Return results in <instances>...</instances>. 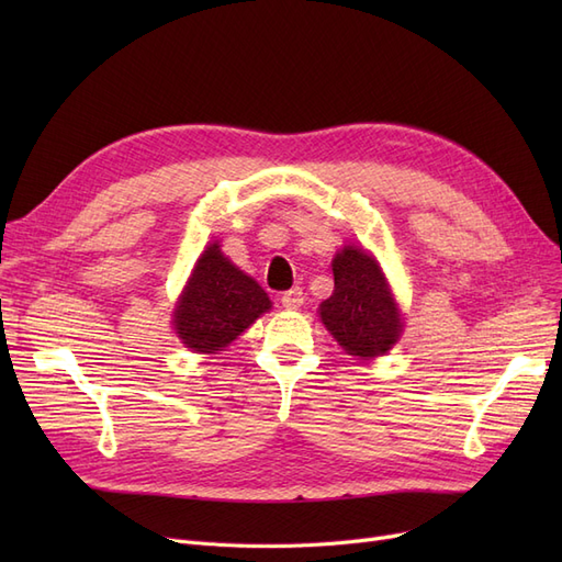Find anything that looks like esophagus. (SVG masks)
<instances>
[{"label": "esophagus", "instance_id": "obj_1", "mask_svg": "<svg viewBox=\"0 0 562 562\" xmlns=\"http://www.w3.org/2000/svg\"><path fill=\"white\" fill-rule=\"evenodd\" d=\"M302 302H304L302 288H291V291H285V293L281 295V304H283L285 310H300Z\"/></svg>", "mask_w": 562, "mask_h": 562}]
</instances>
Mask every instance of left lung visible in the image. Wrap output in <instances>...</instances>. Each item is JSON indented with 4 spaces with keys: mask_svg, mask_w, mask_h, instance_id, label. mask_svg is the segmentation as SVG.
I'll return each mask as SVG.
<instances>
[{
    "mask_svg": "<svg viewBox=\"0 0 562 562\" xmlns=\"http://www.w3.org/2000/svg\"><path fill=\"white\" fill-rule=\"evenodd\" d=\"M335 291L321 302L323 326L349 356L375 359L398 342L403 314L378 260L361 246H345L333 258Z\"/></svg>",
    "mask_w": 562,
    "mask_h": 562,
    "instance_id": "left-lung-1",
    "label": "left lung"
}]
</instances>
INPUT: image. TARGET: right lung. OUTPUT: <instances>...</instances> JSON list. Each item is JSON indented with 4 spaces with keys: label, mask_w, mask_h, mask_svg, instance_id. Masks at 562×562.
Returning a JSON list of instances; mask_svg holds the SVG:
<instances>
[{
    "label": "right lung",
    "mask_w": 562,
    "mask_h": 562,
    "mask_svg": "<svg viewBox=\"0 0 562 562\" xmlns=\"http://www.w3.org/2000/svg\"><path fill=\"white\" fill-rule=\"evenodd\" d=\"M269 310L271 300L262 285L232 265L215 241L199 255L182 288L173 328L187 349L217 353Z\"/></svg>",
    "instance_id": "1"
}]
</instances>
